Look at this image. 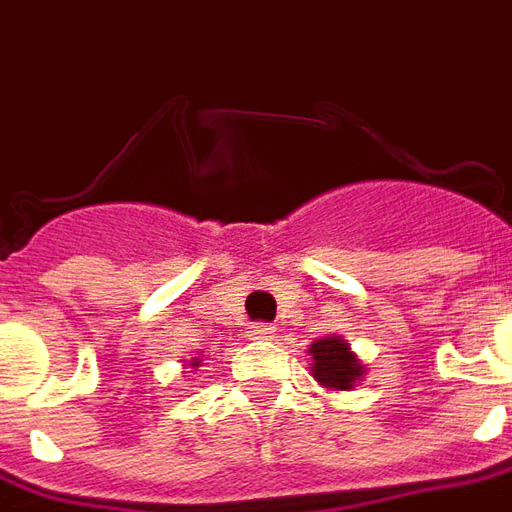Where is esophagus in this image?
I'll use <instances>...</instances> for the list:
<instances>
[{
	"instance_id": "esophagus-1",
	"label": "esophagus",
	"mask_w": 512,
	"mask_h": 512,
	"mask_svg": "<svg viewBox=\"0 0 512 512\" xmlns=\"http://www.w3.org/2000/svg\"><path fill=\"white\" fill-rule=\"evenodd\" d=\"M252 337H255V340H268V337H271V334H274V326H268V323H255V326H252Z\"/></svg>"
}]
</instances>
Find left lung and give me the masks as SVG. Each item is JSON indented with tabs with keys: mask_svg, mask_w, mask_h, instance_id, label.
I'll return each instance as SVG.
<instances>
[{
	"mask_svg": "<svg viewBox=\"0 0 512 512\" xmlns=\"http://www.w3.org/2000/svg\"><path fill=\"white\" fill-rule=\"evenodd\" d=\"M312 354V376L318 378L323 386L332 389H351L354 381L362 376V365L359 359L351 354V348L340 337H326V340H315L310 345Z\"/></svg>",
	"mask_w": 512,
	"mask_h": 512,
	"instance_id": "8db88e82",
	"label": "left lung"
}]
</instances>
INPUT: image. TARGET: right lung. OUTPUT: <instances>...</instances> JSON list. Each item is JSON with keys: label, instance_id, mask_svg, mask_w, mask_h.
I'll list each match as a JSON object with an SVG mask.
<instances>
[{"label": "right lung", "instance_id": "1", "mask_svg": "<svg viewBox=\"0 0 512 512\" xmlns=\"http://www.w3.org/2000/svg\"><path fill=\"white\" fill-rule=\"evenodd\" d=\"M191 365H194V367H197V365H200V362H191Z\"/></svg>", "mask_w": 512, "mask_h": 512}]
</instances>
